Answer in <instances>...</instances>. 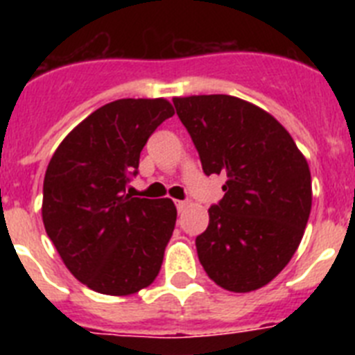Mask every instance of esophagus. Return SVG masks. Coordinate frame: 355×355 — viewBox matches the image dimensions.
Instances as JSON below:
<instances>
[{
	"label": "esophagus",
	"mask_w": 355,
	"mask_h": 355,
	"mask_svg": "<svg viewBox=\"0 0 355 355\" xmlns=\"http://www.w3.org/2000/svg\"><path fill=\"white\" fill-rule=\"evenodd\" d=\"M184 206H187V200H175V208H178V211H181Z\"/></svg>",
	"instance_id": "esophagus-1"
}]
</instances>
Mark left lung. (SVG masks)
Returning a JSON list of instances; mask_svg holds the SVG:
<instances>
[{
    "label": "left lung",
    "instance_id": "left-lung-1",
    "mask_svg": "<svg viewBox=\"0 0 355 355\" xmlns=\"http://www.w3.org/2000/svg\"><path fill=\"white\" fill-rule=\"evenodd\" d=\"M175 114L206 175H225L224 197L196 238L197 256L224 290L247 293L283 270L311 213V172L270 114L225 94L174 97Z\"/></svg>",
    "mask_w": 355,
    "mask_h": 355
}]
</instances>
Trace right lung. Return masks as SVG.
<instances>
[{
	"label": "right lung",
	"mask_w": 355,
	"mask_h": 355,
	"mask_svg": "<svg viewBox=\"0 0 355 355\" xmlns=\"http://www.w3.org/2000/svg\"><path fill=\"white\" fill-rule=\"evenodd\" d=\"M172 115L165 99H117L78 124L49 162L44 227L69 272L97 293H137L162 268L174 202L126 188L149 137Z\"/></svg>",
	"instance_id": "1"
}]
</instances>
